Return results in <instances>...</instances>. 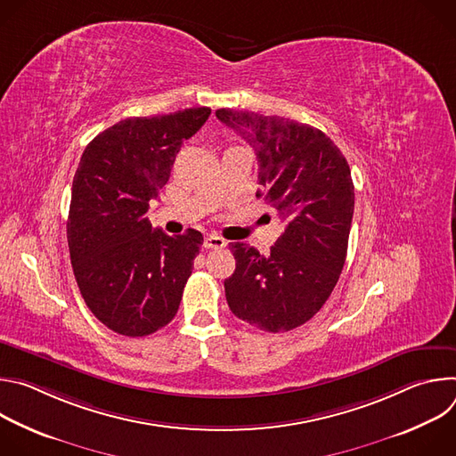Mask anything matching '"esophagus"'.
Here are the masks:
<instances>
[{"label": "esophagus", "mask_w": 456, "mask_h": 456, "mask_svg": "<svg viewBox=\"0 0 456 456\" xmlns=\"http://www.w3.org/2000/svg\"><path fill=\"white\" fill-rule=\"evenodd\" d=\"M225 245H227V241L222 236H216V234H209L204 240V247L206 248H224Z\"/></svg>", "instance_id": "34e87169"}]
</instances>
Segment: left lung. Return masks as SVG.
I'll use <instances>...</instances> for the list:
<instances>
[{"instance_id": "1", "label": "left lung", "mask_w": 456, "mask_h": 456, "mask_svg": "<svg viewBox=\"0 0 456 456\" xmlns=\"http://www.w3.org/2000/svg\"><path fill=\"white\" fill-rule=\"evenodd\" d=\"M257 159L256 197L278 211L285 232L259 254L231 243L236 269L225 285L231 312L265 332L314 317L341 276L354 216V182L341 150L321 129L285 117L216 110Z\"/></svg>"}]
</instances>
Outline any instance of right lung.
<instances>
[{
	"instance_id": "right-lung-1",
	"label": "right lung",
	"mask_w": 456,
	"mask_h": 456,
	"mask_svg": "<svg viewBox=\"0 0 456 456\" xmlns=\"http://www.w3.org/2000/svg\"><path fill=\"white\" fill-rule=\"evenodd\" d=\"M209 115L202 106L124 118L81 157L67 222L70 259L86 306L120 336H150L176 315L204 236L194 229L167 236L146 213L183 141Z\"/></svg>"
}]
</instances>
